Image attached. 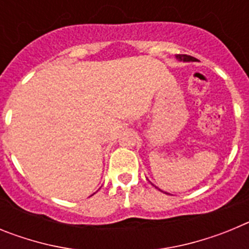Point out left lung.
<instances>
[{
  "instance_id": "8db88e82",
  "label": "left lung",
  "mask_w": 249,
  "mask_h": 249,
  "mask_svg": "<svg viewBox=\"0 0 249 249\" xmlns=\"http://www.w3.org/2000/svg\"><path fill=\"white\" fill-rule=\"evenodd\" d=\"M177 58L179 59V61H186V62H188V61H197L195 57L188 56V54H178Z\"/></svg>"
}]
</instances>
